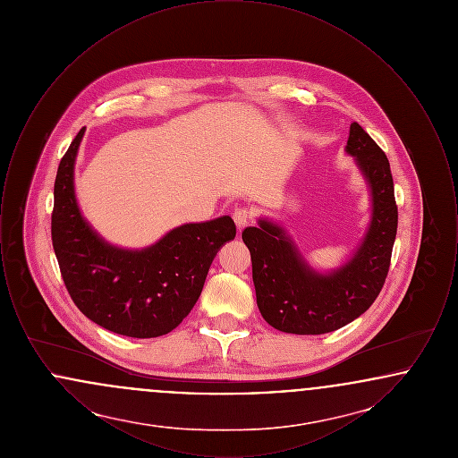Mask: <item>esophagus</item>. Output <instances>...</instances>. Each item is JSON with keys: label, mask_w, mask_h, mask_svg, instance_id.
Segmentation results:
<instances>
[{"label": "esophagus", "mask_w": 458, "mask_h": 458, "mask_svg": "<svg viewBox=\"0 0 458 458\" xmlns=\"http://www.w3.org/2000/svg\"><path fill=\"white\" fill-rule=\"evenodd\" d=\"M252 216H254V213H252V209H250V208H247V206H243V208H237V209L233 211V221L237 223V226H239V228L247 226V225L250 223Z\"/></svg>", "instance_id": "1"}]
</instances>
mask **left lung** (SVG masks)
<instances>
[{
  "label": "left lung",
  "mask_w": 458,
  "mask_h": 458,
  "mask_svg": "<svg viewBox=\"0 0 458 458\" xmlns=\"http://www.w3.org/2000/svg\"><path fill=\"white\" fill-rule=\"evenodd\" d=\"M347 153L370 183L374 209L360 249L340 271H310L284 230L269 221L242 232L262 318L284 333L323 335L349 325L369 309L388 276L398 226L390 161L357 122L350 125Z\"/></svg>",
  "instance_id": "1"
}]
</instances>
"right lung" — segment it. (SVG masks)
<instances>
[{"mask_svg":"<svg viewBox=\"0 0 458 458\" xmlns=\"http://www.w3.org/2000/svg\"><path fill=\"white\" fill-rule=\"evenodd\" d=\"M81 129L55 180L51 240L73 304L99 327L131 338L170 333L192 310L219 247L235 239L230 216L172 230L144 250H122L99 239L79 213L73 161Z\"/></svg>","mask_w":458,"mask_h":458,"instance_id":"obj_1","label":"right lung"}]
</instances>
